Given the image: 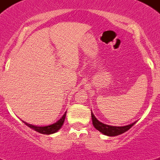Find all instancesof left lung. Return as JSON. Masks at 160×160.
Segmentation results:
<instances>
[{
	"label": "left lung",
	"instance_id": "left-lung-1",
	"mask_svg": "<svg viewBox=\"0 0 160 160\" xmlns=\"http://www.w3.org/2000/svg\"><path fill=\"white\" fill-rule=\"evenodd\" d=\"M91 117H92L93 125H94V128L98 131H99L100 132L102 133L103 135H108V136H116V135H121L122 133L128 131L136 122H135L131 124H129V125L123 126V127H114V126L107 125V124H104L102 122H99L95 118V116L94 115L92 111H91Z\"/></svg>",
	"mask_w": 160,
	"mask_h": 160
}]
</instances>
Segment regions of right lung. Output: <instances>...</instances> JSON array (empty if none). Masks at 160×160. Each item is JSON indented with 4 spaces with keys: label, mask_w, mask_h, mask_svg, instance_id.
I'll return each instance as SVG.
<instances>
[{
    "label": "right lung",
    "mask_w": 160,
    "mask_h": 160,
    "mask_svg": "<svg viewBox=\"0 0 160 160\" xmlns=\"http://www.w3.org/2000/svg\"><path fill=\"white\" fill-rule=\"evenodd\" d=\"M66 112L63 114V116L57 121L54 123L51 124V125H48V126H44V127H39V126H34L32 125V124L27 123V122H22L25 124V125H27L29 128H32V130H34V131H38V132L41 133V134H44V135H51V134H53V133L57 132L61 128H62V126L63 125V122L65 121V118H66Z\"/></svg>",
    "instance_id": "add662e5"
}]
</instances>
